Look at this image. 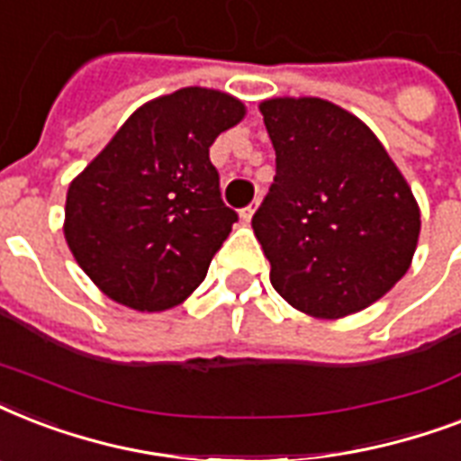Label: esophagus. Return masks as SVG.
<instances>
[{
	"instance_id": "1",
	"label": "esophagus",
	"mask_w": 461,
	"mask_h": 461,
	"mask_svg": "<svg viewBox=\"0 0 461 461\" xmlns=\"http://www.w3.org/2000/svg\"><path fill=\"white\" fill-rule=\"evenodd\" d=\"M256 208H258V203H251L249 208H244V210H241V212H239V215H241V220H244L246 224L251 222V217L256 215Z\"/></svg>"
}]
</instances>
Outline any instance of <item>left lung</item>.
Listing matches in <instances>:
<instances>
[{
  "label": "left lung",
  "mask_w": 461,
  "mask_h": 461,
  "mask_svg": "<svg viewBox=\"0 0 461 461\" xmlns=\"http://www.w3.org/2000/svg\"><path fill=\"white\" fill-rule=\"evenodd\" d=\"M277 174L253 215L270 282L296 311L337 321L390 292L414 260L421 208L368 126L322 97L258 104Z\"/></svg>",
  "instance_id": "left-lung-1"
}]
</instances>
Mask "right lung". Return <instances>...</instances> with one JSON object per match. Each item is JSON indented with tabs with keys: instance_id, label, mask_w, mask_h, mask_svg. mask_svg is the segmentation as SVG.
I'll return each instance as SVG.
<instances>
[{
	"instance_id": "add662e5",
	"label": "right lung",
	"mask_w": 461,
	"mask_h": 461,
	"mask_svg": "<svg viewBox=\"0 0 461 461\" xmlns=\"http://www.w3.org/2000/svg\"><path fill=\"white\" fill-rule=\"evenodd\" d=\"M246 117L239 97L188 86L148 100L68 184L64 239L112 302L143 313L184 303L237 222L210 146Z\"/></svg>"
}]
</instances>
